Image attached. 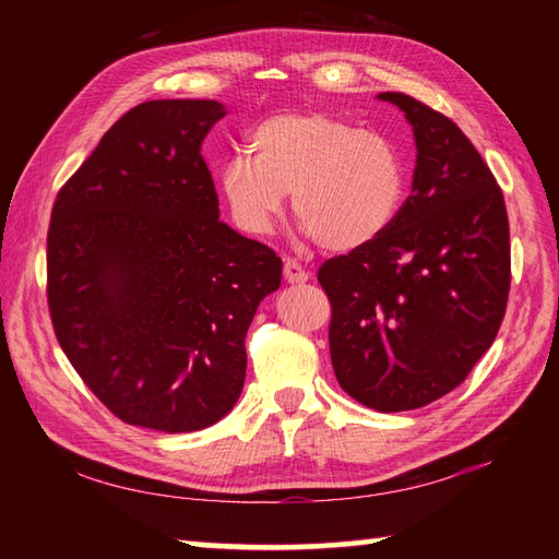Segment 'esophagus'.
Masks as SVG:
<instances>
[{"label": "esophagus", "mask_w": 559, "mask_h": 559, "mask_svg": "<svg viewBox=\"0 0 559 559\" xmlns=\"http://www.w3.org/2000/svg\"><path fill=\"white\" fill-rule=\"evenodd\" d=\"M283 276H286V281L293 283V286H298V283H305L307 278H310V273L302 269L300 261L286 259V264H283Z\"/></svg>", "instance_id": "34e87169"}]
</instances>
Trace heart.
<instances>
[{"label":"heart","instance_id":"1","mask_svg":"<svg viewBox=\"0 0 559 559\" xmlns=\"http://www.w3.org/2000/svg\"><path fill=\"white\" fill-rule=\"evenodd\" d=\"M218 192L235 225L269 235L293 192L302 233L331 252H355L394 225L406 175L396 146L329 112H286L247 134V156L218 170Z\"/></svg>","mask_w":559,"mask_h":559}]
</instances>
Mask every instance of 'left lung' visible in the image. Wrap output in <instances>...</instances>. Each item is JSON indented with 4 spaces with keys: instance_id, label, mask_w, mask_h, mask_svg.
<instances>
[{
    "instance_id": "8db88e82",
    "label": "left lung",
    "mask_w": 559,
    "mask_h": 559,
    "mask_svg": "<svg viewBox=\"0 0 559 559\" xmlns=\"http://www.w3.org/2000/svg\"><path fill=\"white\" fill-rule=\"evenodd\" d=\"M415 136L394 225L319 269L341 389L379 413L423 408L468 377L507 310L512 259L502 189L461 129L406 93H379Z\"/></svg>"
}]
</instances>
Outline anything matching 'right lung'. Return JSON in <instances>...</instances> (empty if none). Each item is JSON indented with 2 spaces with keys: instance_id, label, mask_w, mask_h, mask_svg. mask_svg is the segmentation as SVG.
Returning <instances> with one entry per match:
<instances>
[{
  "instance_id": "add662e5",
  "label": "right lung",
  "mask_w": 559,
  "mask_h": 559,
  "mask_svg": "<svg viewBox=\"0 0 559 559\" xmlns=\"http://www.w3.org/2000/svg\"><path fill=\"white\" fill-rule=\"evenodd\" d=\"M218 100H148L59 189L47 305L59 346L117 418L194 432L242 394L245 336L281 257L218 221L201 141Z\"/></svg>"
}]
</instances>
